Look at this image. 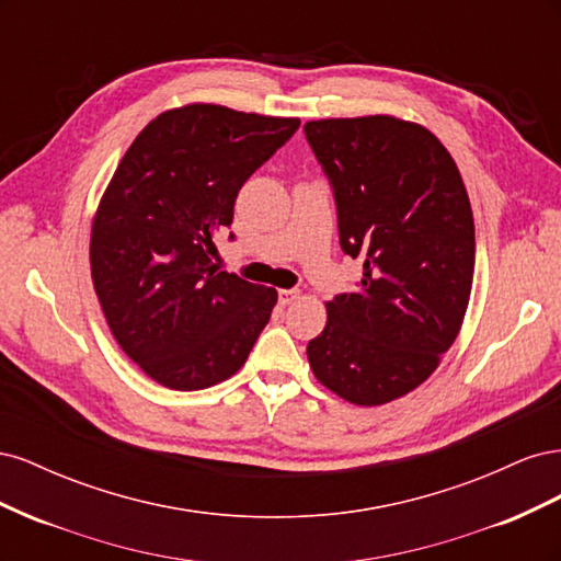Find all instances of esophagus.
Segmentation results:
<instances>
[{"mask_svg": "<svg viewBox=\"0 0 561 561\" xmlns=\"http://www.w3.org/2000/svg\"><path fill=\"white\" fill-rule=\"evenodd\" d=\"M299 290H278V304L280 307H290L293 301H297Z\"/></svg>", "mask_w": 561, "mask_h": 561, "instance_id": "esophagus-1", "label": "esophagus"}]
</instances>
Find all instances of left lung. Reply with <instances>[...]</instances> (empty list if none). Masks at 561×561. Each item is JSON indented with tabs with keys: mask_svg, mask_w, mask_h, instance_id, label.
<instances>
[{
	"mask_svg": "<svg viewBox=\"0 0 561 561\" xmlns=\"http://www.w3.org/2000/svg\"><path fill=\"white\" fill-rule=\"evenodd\" d=\"M304 133L332 186L339 243L365 260L358 290L328 301L309 363L339 398L383 404L426 381L461 330L474 268L466 184L428 128L396 116Z\"/></svg>",
	"mask_w": 561,
	"mask_h": 561,
	"instance_id": "left-lung-1",
	"label": "left lung"
}]
</instances>
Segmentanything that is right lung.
Here are the masks:
<instances>
[{"label":"right lung","mask_w":561,"mask_h":561,"mask_svg":"<svg viewBox=\"0 0 561 561\" xmlns=\"http://www.w3.org/2000/svg\"><path fill=\"white\" fill-rule=\"evenodd\" d=\"M297 128L299 118L186 105L149 122L116 165L93 219V287L118 346L161 386L229 379L268 322L274 287L217 271L210 254L245 180Z\"/></svg>","instance_id":"obj_1"}]
</instances>
